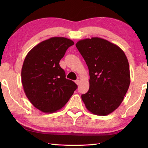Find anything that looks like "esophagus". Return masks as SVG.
Segmentation results:
<instances>
[{
	"label": "esophagus",
	"mask_w": 148,
	"mask_h": 148,
	"mask_svg": "<svg viewBox=\"0 0 148 148\" xmlns=\"http://www.w3.org/2000/svg\"><path fill=\"white\" fill-rule=\"evenodd\" d=\"M75 83H76V84H77V85H79V83H80V81L79 79L76 80V81H75Z\"/></svg>",
	"instance_id": "obj_1"
}]
</instances>
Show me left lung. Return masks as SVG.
I'll use <instances>...</instances> for the list:
<instances>
[{"instance_id": "obj_1", "label": "left lung", "mask_w": 148, "mask_h": 148, "mask_svg": "<svg viewBox=\"0 0 148 148\" xmlns=\"http://www.w3.org/2000/svg\"><path fill=\"white\" fill-rule=\"evenodd\" d=\"M76 46L85 60L90 88L81 99L94 114L106 116L121 104L129 88V64L117 45L99 37L80 40Z\"/></svg>"}]
</instances>
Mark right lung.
I'll return each mask as SVG.
<instances>
[{
  "instance_id": "right-lung-1",
  "label": "right lung",
  "mask_w": 148,
  "mask_h": 148,
  "mask_svg": "<svg viewBox=\"0 0 148 148\" xmlns=\"http://www.w3.org/2000/svg\"><path fill=\"white\" fill-rule=\"evenodd\" d=\"M72 40L54 37L40 42L28 53L21 69V83L32 104L40 111L52 113L64 107L77 86L65 78L60 61Z\"/></svg>"
}]
</instances>
